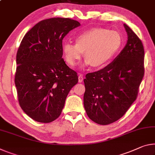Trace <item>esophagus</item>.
<instances>
[{
	"instance_id": "obj_1",
	"label": "esophagus",
	"mask_w": 155,
	"mask_h": 155,
	"mask_svg": "<svg viewBox=\"0 0 155 155\" xmlns=\"http://www.w3.org/2000/svg\"><path fill=\"white\" fill-rule=\"evenodd\" d=\"M83 81V76L82 74H79V76H78V82L82 83Z\"/></svg>"
}]
</instances>
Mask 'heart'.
Listing matches in <instances>:
<instances>
[{"label":"heart","mask_w":155,"mask_h":155,"mask_svg":"<svg viewBox=\"0 0 155 155\" xmlns=\"http://www.w3.org/2000/svg\"><path fill=\"white\" fill-rule=\"evenodd\" d=\"M121 43V37L117 31L92 28L78 34L76 43H63V53L66 63L70 67L78 64L84 52L85 64L101 68L114 57Z\"/></svg>","instance_id":"b5f03b06"}]
</instances>
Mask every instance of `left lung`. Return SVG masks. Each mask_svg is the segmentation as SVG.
<instances>
[{"label":"left lung","mask_w":155,"mask_h":155,"mask_svg":"<svg viewBox=\"0 0 155 155\" xmlns=\"http://www.w3.org/2000/svg\"><path fill=\"white\" fill-rule=\"evenodd\" d=\"M127 41L121 53L106 67L85 76L83 96L88 117L100 125L117 121L137 99L144 76L143 43L127 25Z\"/></svg>","instance_id":"left-lung-1"}]
</instances>
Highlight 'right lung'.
<instances>
[{"label":"right lung","instance_id":"right-lung-1","mask_svg":"<svg viewBox=\"0 0 155 155\" xmlns=\"http://www.w3.org/2000/svg\"><path fill=\"white\" fill-rule=\"evenodd\" d=\"M80 25L70 18H51L26 33L16 54L15 85L22 110L34 121L50 123L60 116L77 73L62 58L63 39Z\"/></svg>","mask_w":155,"mask_h":155}]
</instances>
